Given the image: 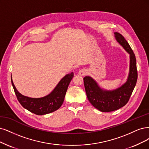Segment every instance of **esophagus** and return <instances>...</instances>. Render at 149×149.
I'll use <instances>...</instances> for the list:
<instances>
[{
  "label": "esophagus",
  "instance_id": "1",
  "mask_svg": "<svg viewBox=\"0 0 149 149\" xmlns=\"http://www.w3.org/2000/svg\"><path fill=\"white\" fill-rule=\"evenodd\" d=\"M87 74V72L86 71L85 69H81L79 72V75L81 76H84Z\"/></svg>",
  "mask_w": 149,
  "mask_h": 149
}]
</instances>
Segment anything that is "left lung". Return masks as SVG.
Segmentation results:
<instances>
[{"label": "left lung", "instance_id": "8db88e82", "mask_svg": "<svg viewBox=\"0 0 149 149\" xmlns=\"http://www.w3.org/2000/svg\"><path fill=\"white\" fill-rule=\"evenodd\" d=\"M117 41L130 54V69L126 82L114 90L100 88L97 82L89 76L84 78L85 89L88 100L93 106L102 112H111L126 105L130 98L137 80L136 59L131 46L124 37L114 33Z\"/></svg>", "mask_w": 149, "mask_h": 149}]
</instances>
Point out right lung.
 Listing matches in <instances>:
<instances>
[{
  "instance_id": "right-lung-1",
  "label": "right lung",
  "mask_w": 149,
  "mask_h": 149,
  "mask_svg": "<svg viewBox=\"0 0 149 149\" xmlns=\"http://www.w3.org/2000/svg\"><path fill=\"white\" fill-rule=\"evenodd\" d=\"M74 77V73L67 74L57 84L54 90L42 98H33L22 95L17 90L11 78L12 84L18 102L28 111L37 115L46 114L58 109L64 102L68 86Z\"/></svg>"
}]
</instances>
